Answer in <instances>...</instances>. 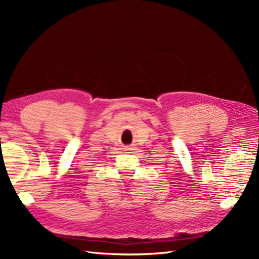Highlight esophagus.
<instances>
[{"label":"esophagus","instance_id":"1","mask_svg":"<svg viewBox=\"0 0 259 259\" xmlns=\"http://www.w3.org/2000/svg\"><path fill=\"white\" fill-rule=\"evenodd\" d=\"M124 149H125V150H128V151H129V150H134L133 148H131V147H128V146H125V147H124Z\"/></svg>","mask_w":259,"mask_h":259}]
</instances>
